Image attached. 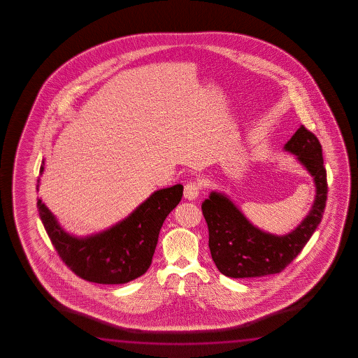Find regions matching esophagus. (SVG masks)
<instances>
[{"label": "esophagus", "instance_id": "34e87169", "mask_svg": "<svg viewBox=\"0 0 358 358\" xmlns=\"http://www.w3.org/2000/svg\"><path fill=\"white\" fill-rule=\"evenodd\" d=\"M200 184L195 180L189 182L185 187H184V196L189 200H194L200 193Z\"/></svg>", "mask_w": 358, "mask_h": 358}]
</instances>
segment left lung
Wrapping results in <instances>:
<instances>
[{
	"label": "left lung",
	"mask_w": 358,
	"mask_h": 358,
	"mask_svg": "<svg viewBox=\"0 0 358 358\" xmlns=\"http://www.w3.org/2000/svg\"><path fill=\"white\" fill-rule=\"evenodd\" d=\"M285 149L297 155L315 178L317 188L312 210L289 234L277 236L259 231L224 195L212 193L201 204L213 261L227 277L255 278L282 272L302 252L321 223L328 193L321 143L302 125Z\"/></svg>",
	"instance_id": "1"
}]
</instances>
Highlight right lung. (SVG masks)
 Here are the masks:
<instances>
[{
  "label": "right lung",
  "instance_id": "1",
  "mask_svg": "<svg viewBox=\"0 0 358 358\" xmlns=\"http://www.w3.org/2000/svg\"><path fill=\"white\" fill-rule=\"evenodd\" d=\"M43 165V160L40 174ZM182 196L180 184L158 190L125 220L85 239L62 231L41 199L37 208L55 250L78 277L100 285H124L150 267L164 220Z\"/></svg>",
  "mask_w": 358,
  "mask_h": 358
}]
</instances>
